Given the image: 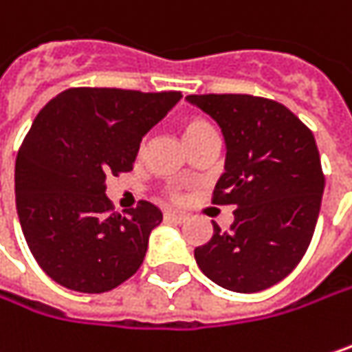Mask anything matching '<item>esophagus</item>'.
I'll use <instances>...</instances> for the list:
<instances>
[{"instance_id": "esophagus-1", "label": "esophagus", "mask_w": 352, "mask_h": 352, "mask_svg": "<svg viewBox=\"0 0 352 352\" xmlns=\"http://www.w3.org/2000/svg\"><path fill=\"white\" fill-rule=\"evenodd\" d=\"M187 219L185 213H179V211H165V221H171V223H183Z\"/></svg>"}]
</instances>
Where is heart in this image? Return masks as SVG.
<instances>
[{
  "label": "heart",
  "instance_id": "heart-1",
  "mask_svg": "<svg viewBox=\"0 0 352 352\" xmlns=\"http://www.w3.org/2000/svg\"><path fill=\"white\" fill-rule=\"evenodd\" d=\"M208 129H211V124L206 122L204 118H187V120L183 122V126H181L183 141H187V139H191V137H195V135H199V133H204V131H208Z\"/></svg>",
  "mask_w": 352,
  "mask_h": 352
}]
</instances>
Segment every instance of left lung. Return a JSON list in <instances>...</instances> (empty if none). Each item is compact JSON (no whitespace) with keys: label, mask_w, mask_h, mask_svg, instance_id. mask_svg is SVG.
I'll use <instances>...</instances> for the list:
<instances>
[{"label":"left lung","mask_w":352,"mask_h":352,"mask_svg":"<svg viewBox=\"0 0 352 352\" xmlns=\"http://www.w3.org/2000/svg\"><path fill=\"white\" fill-rule=\"evenodd\" d=\"M226 141L213 201L236 206L230 232L213 223L195 248L199 270L232 292H260L302 260L318 219L324 175L312 133L284 104L250 94H189Z\"/></svg>","instance_id":"obj_1"}]
</instances>
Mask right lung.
Here are the masks:
<instances>
[{
  "label": "right lung",
  "mask_w": 352,
  "mask_h": 352,
  "mask_svg": "<svg viewBox=\"0 0 352 352\" xmlns=\"http://www.w3.org/2000/svg\"><path fill=\"white\" fill-rule=\"evenodd\" d=\"M181 92L68 88L38 112L16 159V208L40 268L68 290L100 294L141 268L161 209L112 213L107 175L133 169L143 137Z\"/></svg>",
  "instance_id": "1"
}]
</instances>
